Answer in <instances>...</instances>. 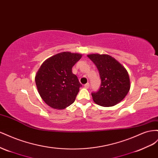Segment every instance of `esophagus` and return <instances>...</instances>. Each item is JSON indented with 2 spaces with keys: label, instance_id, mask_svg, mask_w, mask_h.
<instances>
[{
  "label": "esophagus",
  "instance_id": "34e87169",
  "mask_svg": "<svg viewBox=\"0 0 158 158\" xmlns=\"http://www.w3.org/2000/svg\"><path fill=\"white\" fill-rule=\"evenodd\" d=\"M84 87L86 88V89H88L89 87V83H86V84H85L84 85Z\"/></svg>",
  "mask_w": 158,
  "mask_h": 158
}]
</instances>
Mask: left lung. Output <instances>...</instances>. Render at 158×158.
Masks as SVG:
<instances>
[{
	"label": "left lung",
	"instance_id": "8db88e82",
	"mask_svg": "<svg viewBox=\"0 0 158 158\" xmlns=\"http://www.w3.org/2000/svg\"><path fill=\"white\" fill-rule=\"evenodd\" d=\"M96 65L101 79V87L91 93L94 102L102 106H112L127 96L130 88L128 72L114 58L106 54L87 56Z\"/></svg>",
	"mask_w": 158,
	"mask_h": 158
}]
</instances>
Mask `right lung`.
I'll list each match as a JSON object with an SVG mask.
<instances>
[{"mask_svg": "<svg viewBox=\"0 0 158 158\" xmlns=\"http://www.w3.org/2000/svg\"><path fill=\"white\" fill-rule=\"evenodd\" d=\"M82 55L61 52L49 57L40 67L35 81L40 97L53 109H63L73 103L82 86L72 67Z\"/></svg>", "mask_w": 158, "mask_h": 158, "instance_id": "right-lung-1", "label": "right lung"}]
</instances>
